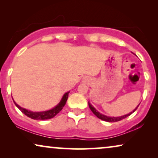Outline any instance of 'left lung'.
Returning <instances> with one entry per match:
<instances>
[{
    "mask_svg": "<svg viewBox=\"0 0 158 158\" xmlns=\"http://www.w3.org/2000/svg\"><path fill=\"white\" fill-rule=\"evenodd\" d=\"M139 105L137 106V108L135 109V110H134L133 111H131V113H129L128 114H126V115H124V116H118V117H111V116H107L106 115H103V114H101L100 112H98V111H97V110L95 109V108L93 106L90 104L89 102H88V106H89V108L90 109V110L92 111L93 113H94L95 115H96L98 118H100V119H101V120L106 121V122H118V121H120L122 119H124V118H127V116H130L131 114L133 113V112H135L136 110H137L138 106H139Z\"/></svg>",
    "mask_w": 158,
    "mask_h": 158,
    "instance_id": "obj_1",
    "label": "left lung"
}]
</instances>
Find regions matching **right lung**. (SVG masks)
<instances>
[{
    "mask_svg": "<svg viewBox=\"0 0 158 158\" xmlns=\"http://www.w3.org/2000/svg\"><path fill=\"white\" fill-rule=\"evenodd\" d=\"M70 92H67L64 94V96H62V98L60 101V102L56 106L55 108L52 109L48 111H42V112H33L29 110L23 109L17 104V103L14 101L15 105L19 108V109L22 112L23 114H24L26 116H27L28 117L32 118V119H36V120H46L52 118L57 115L59 112L62 109V108L64 107V106L65 105L66 101L68 100V94Z\"/></svg>",
    "mask_w": 158,
    "mask_h": 158,
    "instance_id": "add662e5",
    "label": "right lung"
}]
</instances>
